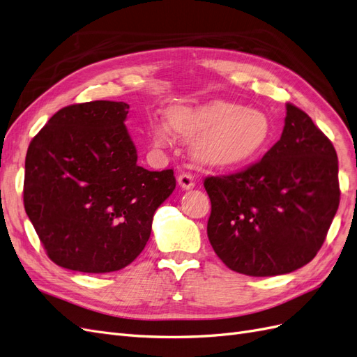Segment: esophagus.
I'll list each match as a JSON object with an SVG mask.
<instances>
[{
  "label": "esophagus",
  "mask_w": 357,
  "mask_h": 357,
  "mask_svg": "<svg viewBox=\"0 0 357 357\" xmlns=\"http://www.w3.org/2000/svg\"><path fill=\"white\" fill-rule=\"evenodd\" d=\"M177 180H178L180 188H183V189H192L193 186H195V178H193L190 172H181Z\"/></svg>",
  "instance_id": "34e87169"
}]
</instances>
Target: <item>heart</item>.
<instances>
[{"instance_id": "heart-1", "label": "heart", "mask_w": 357, "mask_h": 357, "mask_svg": "<svg viewBox=\"0 0 357 357\" xmlns=\"http://www.w3.org/2000/svg\"><path fill=\"white\" fill-rule=\"evenodd\" d=\"M168 121L169 123L158 122L153 126L156 146L164 147L169 143L171 128L185 138L201 133L197 142L199 155L222 165L250 160L262 152L271 138V123L265 113L225 101L174 107L168 112Z\"/></svg>"}]
</instances>
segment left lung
Instances as JSON below:
<instances>
[{"instance_id":"left-lung-1","label":"left lung","mask_w":357,"mask_h":357,"mask_svg":"<svg viewBox=\"0 0 357 357\" xmlns=\"http://www.w3.org/2000/svg\"><path fill=\"white\" fill-rule=\"evenodd\" d=\"M265 156L229 176H211L208 240L235 273L271 277L317 255L340 205L338 158L331 139L294 104Z\"/></svg>"}]
</instances>
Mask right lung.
<instances>
[{
    "label": "right lung",
    "mask_w": 357,
    "mask_h": 357,
    "mask_svg": "<svg viewBox=\"0 0 357 357\" xmlns=\"http://www.w3.org/2000/svg\"><path fill=\"white\" fill-rule=\"evenodd\" d=\"M128 110L116 101L63 107L29 143L25 211L50 261L71 271L104 274L131 264L176 189L172 169L137 164Z\"/></svg>",
    "instance_id": "add662e5"
}]
</instances>
